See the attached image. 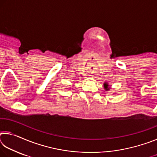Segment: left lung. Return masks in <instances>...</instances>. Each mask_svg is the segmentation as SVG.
<instances>
[{"label":"left lung","instance_id":"obj_1","mask_svg":"<svg viewBox=\"0 0 157 157\" xmlns=\"http://www.w3.org/2000/svg\"><path fill=\"white\" fill-rule=\"evenodd\" d=\"M103 85H104V89L105 91H109V90L110 89L111 87L109 86V84H108V82H105Z\"/></svg>","mask_w":157,"mask_h":157}]
</instances>
